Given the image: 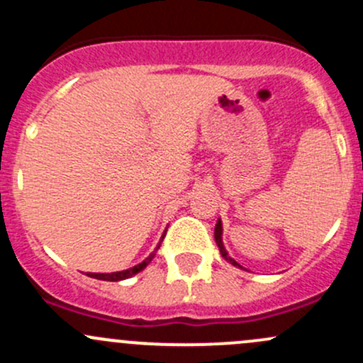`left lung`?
Instances as JSON below:
<instances>
[{"label":"left lung","instance_id":"8db88e82","mask_svg":"<svg viewBox=\"0 0 363 363\" xmlns=\"http://www.w3.org/2000/svg\"><path fill=\"white\" fill-rule=\"evenodd\" d=\"M214 239H216V244H218V247H219V252H221V256H223V258H225L226 262H230V263H232V265H235V267H240L239 263L235 262V259H233V258H230V256H228V252H226V250H225V246H223V225H221V219H218V223H216V228H214Z\"/></svg>","mask_w":363,"mask_h":363}]
</instances>
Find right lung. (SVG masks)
<instances>
[{
	"mask_svg": "<svg viewBox=\"0 0 363 363\" xmlns=\"http://www.w3.org/2000/svg\"><path fill=\"white\" fill-rule=\"evenodd\" d=\"M163 239H164V235L161 237V240H163ZM161 240H160L158 246H156V250L152 251L151 255H149L147 258L144 259V262L138 263V265H135V267H131V269L121 270V272H112V274H93V272H87V276H89V277H94V279H100V281H123V279H128V277H133L135 274H138V272H140V270H144L145 267H147L149 263L152 262V258H155L156 251L160 250Z\"/></svg>",
	"mask_w": 363,
	"mask_h": 363,
	"instance_id": "1",
	"label": "right lung"
}]
</instances>
